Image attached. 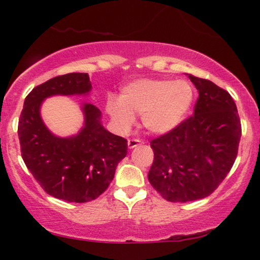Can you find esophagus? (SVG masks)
Here are the masks:
<instances>
[{
  "label": "esophagus",
  "instance_id": "34e87169",
  "mask_svg": "<svg viewBox=\"0 0 260 260\" xmlns=\"http://www.w3.org/2000/svg\"><path fill=\"white\" fill-rule=\"evenodd\" d=\"M141 144V141L137 140V138H131V140L127 141V147L129 149H134L135 147H137V145Z\"/></svg>",
  "mask_w": 260,
  "mask_h": 260
}]
</instances>
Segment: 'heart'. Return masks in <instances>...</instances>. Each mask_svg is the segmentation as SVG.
Returning <instances> with one entry per match:
<instances>
[{
    "label": "heart",
    "instance_id": "obj_1",
    "mask_svg": "<svg viewBox=\"0 0 260 260\" xmlns=\"http://www.w3.org/2000/svg\"><path fill=\"white\" fill-rule=\"evenodd\" d=\"M191 101L193 90L186 81L141 79L124 87L119 101L110 99L106 111L122 130L133 125L135 115H142L145 129L163 134L180 123Z\"/></svg>",
    "mask_w": 260,
    "mask_h": 260
}]
</instances>
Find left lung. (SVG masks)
Instances as JSON below:
<instances>
[{
    "label": "left lung",
    "instance_id": "1",
    "mask_svg": "<svg viewBox=\"0 0 260 260\" xmlns=\"http://www.w3.org/2000/svg\"><path fill=\"white\" fill-rule=\"evenodd\" d=\"M199 92L194 115L150 142L149 182L170 202L204 199L214 191L237 158L241 124L229 92L189 74Z\"/></svg>",
    "mask_w": 260,
    "mask_h": 260
}]
</instances>
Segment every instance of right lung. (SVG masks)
<instances>
[{"mask_svg": "<svg viewBox=\"0 0 260 260\" xmlns=\"http://www.w3.org/2000/svg\"><path fill=\"white\" fill-rule=\"evenodd\" d=\"M87 73L52 78L30 91L20 115L21 155L46 193L67 202H87L108 189L117 165L127 154V141L103 126L97 106L84 103V126L71 137H58L45 125L42 102L52 95L87 94Z\"/></svg>", "mask_w": 260, "mask_h": 260, "instance_id": "obj_1", "label": "right lung"}]
</instances>
